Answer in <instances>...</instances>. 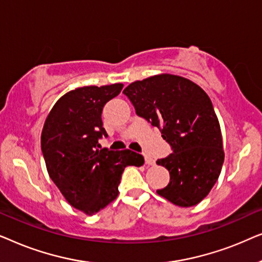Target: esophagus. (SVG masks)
I'll return each mask as SVG.
<instances>
[{
	"label": "esophagus",
	"instance_id": "34e87169",
	"mask_svg": "<svg viewBox=\"0 0 262 262\" xmlns=\"http://www.w3.org/2000/svg\"><path fill=\"white\" fill-rule=\"evenodd\" d=\"M154 163H155V161H154L151 157L145 156V164H148V166H152Z\"/></svg>",
	"mask_w": 262,
	"mask_h": 262
}]
</instances>
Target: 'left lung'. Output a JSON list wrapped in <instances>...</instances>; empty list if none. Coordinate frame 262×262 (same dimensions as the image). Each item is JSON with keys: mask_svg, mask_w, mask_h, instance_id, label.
<instances>
[{"mask_svg": "<svg viewBox=\"0 0 262 262\" xmlns=\"http://www.w3.org/2000/svg\"><path fill=\"white\" fill-rule=\"evenodd\" d=\"M123 93L173 150L156 161L170 175L157 194L178 206L196 205L216 184L224 162L221 126L209 95L194 82L170 74L136 81Z\"/></svg>", "mask_w": 262, "mask_h": 262, "instance_id": "1", "label": "left lung"}]
</instances>
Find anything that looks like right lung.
I'll return each mask as SVG.
<instances>
[{
  "mask_svg": "<svg viewBox=\"0 0 262 262\" xmlns=\"http://www.w3.org/2000/svg\"><path fill=\"white\" fill-rule=\"evenodd\" d=\"M123 84L89 85L63 95L52 107L41 132V151L49 175L75 209L94 214L118 196L127 166L141 167L144 157L131 150L100 149L103 106Z\"/></svg>",
  "mask_w": 262,
  "mask_h": 262,
  "instance_id": "right-lung-1",
  "label": "right lung"
}]
</instances>
